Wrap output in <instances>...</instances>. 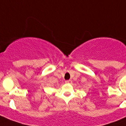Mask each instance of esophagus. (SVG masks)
Segmentation results:
<instances>
[{"label": "esophagus", "instance_id": "1", "mask_svg": "<svg viewBox=\"0 0 126 126\" xmlns=\"http://www.w3.org/2000/svg\"><path fill=\"white\" fill-rule=\"evenodd\" d=\"M72 82V80H66L65 81V83H71Z\"/></svg>", "mask_w": 126, "mask_h": 126}]
</instances>
